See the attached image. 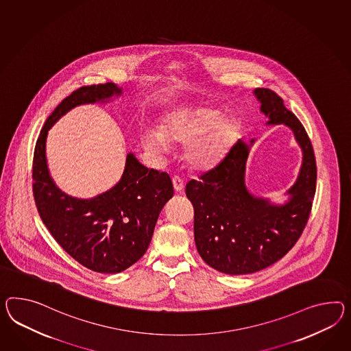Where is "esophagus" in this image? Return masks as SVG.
<instances>
[{
	"mask_svg": "<svg viewBox=\"0 0 351 351\" xmlns=\"http://www.w3.org/2000/svg\"><path fill=\"white\" fill-rule=\"evenodd\" d=\"M173 186H174L176 192H182L183 189H184V182L178 176H174L173 177Z\"/></svg>",
	"mask_w": 351,
	"mask_h": 351,
	"instance_id": "34e87169",
	"label": "esophagus"
}]
</instances>
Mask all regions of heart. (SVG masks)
Segmentation results:
<instances>
[{"mask_svg": "<svg viewBox=\"0 0 351 351\" xmlns=\"http://www.w3.org/2000/svg\"><path fill=\"white\" fill-rule=\"evenodd\" d=\"M239 123L233 118L220 119L213 109L180 112L168 118L160 131L146 130L143 135L146 149L154 153L162 152L168 143L186 145L184 156L197 169L216 165L232 150L239 136Z\"/></svg>", "mask_w": 351, "mask_h": 351, "instance_id": "1", "label": "heart"}]
</instances>
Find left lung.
I'll list each match as a JSON object with an SVG mask.
<instances>
[{
    "instance_id": "left-lung-1",
    "label": "left lung",
    "mask_w": 351,
    "mask_h": 351,
    "mask_svg": "<svg viewBox=\"0 0 351 351\" xmlns=\"http://www.w3.org/2000/svg\"><path fill=\"white\" fill-rule=\"evenodd\" d=\"M269 125L293 130L303 150V162L285 205L252 196L244 184L250 147L238 140L213 169L191 180L186 195L195 210V242L207 265L229 275H245L269 267L288 253L306 228L315 193L317 167L306 128L275 91L254 90Z\"/></svg>"
}]
</instances>
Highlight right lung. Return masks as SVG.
Listing matches in <instances>:
<instances>
[{"label":"right lung","instance_id":"add662e5","mask_svg":"<svg viewBox=\"0 0 351 351\" xmlns=\"http://www.w3.org/2000/svg\"><path fill=\"white\" fill-rule=\"evenodd\" d=\"M121 94L113 82L72 91L47 118L33 159V195L42 221L73 260L101 274L126 270L144 256L158 216L173 197L171 177L147 169L130 153L113 189L90 199L71 197L57 189L49 176L45 140L48 130L70 109Z\"/></svg>","mask_w":351,"mask_h":351}]
</instances>
